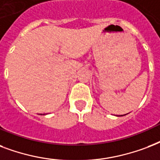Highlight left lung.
Segmentation results:
<instances>
[{
    "mask_svg": "<svg viewBox=\"0 0 160 160\" xmlns=\"http://www.w3.org/2000/svg\"><path fill=\"white\" fill-rule=\"evenodd\" d=\"M121 116H123V115H121Z\"/></svg>",
    "mask_w": 160,
    "mask_h": 160,
    "instance_id": "1",
    "label": "left lung"
}]
</instances>
